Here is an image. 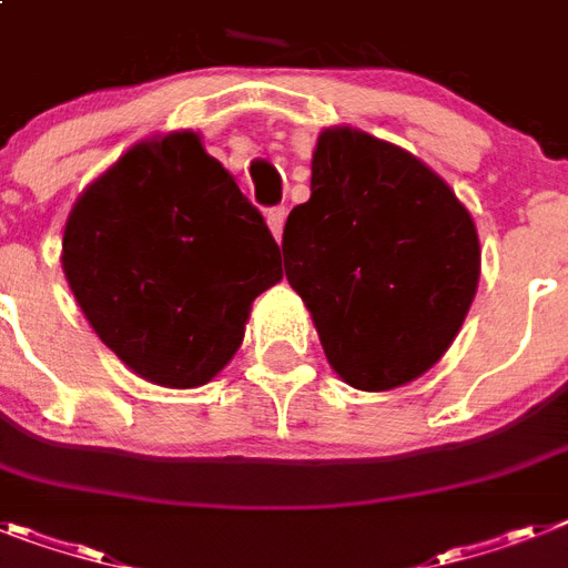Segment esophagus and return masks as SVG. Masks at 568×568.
<instances>
[{
	"instance_id": "34e87169",
	"label": "esophagus",
	"mask_w": 568,
	"mask_h": 568,
	"mask_svg": "<svg viewBox=\"0 0 568 568\" xmlns=\"http://www.w3.org/2000/svg\"><path fill=\"white\" fill-rule=\"evenodd\" d=\"M284 220H287L284 205H273V209L266 211V223H270V232L275 234V241H281V234H284Z\"/></svg>"
}]
</instances>
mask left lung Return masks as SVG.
<instances>
[{
	"mask_svg": "<svg viewBox=\"0 0 568 568\" xmlns=\"http://www.w3.org/2000/svg\"><path fill=\"white\" fill-rule=\"evenodd\" d=\"M281 250L327 363L365 392L438 363L479 284V234L453 189L351 126L318 135L311 200L290 211Z\"/></svg>",
	"mask_w": 568,
	"mask_h": 568,
	"instance_id": "1",
	"label": "left lung"
}]
</instances>
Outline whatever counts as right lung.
I'll return each instance as SVG.
<instances>
[{"label": "right lung", "mask_w": 568, "mask_h": 568, "mask_svg": "<svg viewBox=\"0 0 568 568\" xmlns=\"http://www.w3.org/2000/svg\"><path fill=\"white\" fill-rule=\"evenodd\" d=\"M63 273L106 348L171 388L209 383L284 275L261 211L189 130L135 144L83 191Z\"/></svg>", "instance_id": "right-lung-1"}]
</instances>
